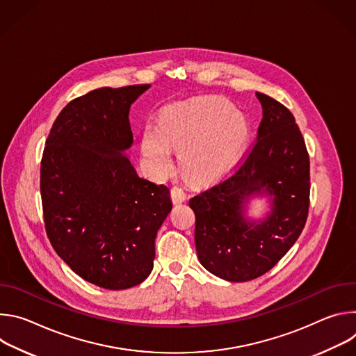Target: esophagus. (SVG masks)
Wrapping results in <instances>:
<instances>
[{"label":"esophagus","mask_w":356,"mask_h":356,"mask_svg":"<svg viewBox=\"0 0 356 356\" xmlns=\"http://www.w3.org/2000/svg\"><path fill=\"white\" fill-rule=\"evenodd\" d=\"M186 198H187V197H186V193H184L180 187L175 186V187L172 188V200H173L175 204H180V202H184Z\"/></svg>","instance_id":"34e87169"}]
</instances>
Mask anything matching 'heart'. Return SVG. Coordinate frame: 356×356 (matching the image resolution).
Instances as JSON below:
<instances>
[{
    "label": "heart",
    "mask_w": 356,
    "mask_h": 356,
    "mask_svg": "<svg viewBox=\"0 0 356 356\" xmlns=\"http://www.w3.org/2000/svg\"><path fill=\"white\" fill-rule=\"evenodd\" d=\"M246 136L242 117L218 98L200 99L163 115L159 127L147 124L142 134V156L155 179L173 168L172 148L181 149L183 172L195 181L221 176L235 161Z\"/></svg>",
    "instance_id": "1"
}]
</instances>
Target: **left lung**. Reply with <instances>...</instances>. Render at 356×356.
Wrapping results in <instances>:
<instances>
[{
    "label": "left lung",
    "mask_w": 356,
    "mask_h": 356,
    "mask_svg": "<svg viewBox=\"0 0 356 356\" xmlns=\"http://www.w3.org/2000/svg\"><path fill=\"white\" fill-rule=\"evenodd\" d=\"M257 97L264 110L257 142L224 180L188 201L198 261L228 282L270 270L300 236L310 206V159L296 120L272 97ZM255 195L270 197L262 220L244 217Z\"/></svg>",
    "instance_id": "obj_1"
}]
</instances>
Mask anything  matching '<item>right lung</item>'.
I'll list each match as a JSON object with an SVG mask.
<instances>
[{"instance_id":"add662e5","label":"right lung","mask_w":356,"mask_h":356,"mask_svg":"<svg viewBox=\"0 0 356 356\" xmlns=\"http://www.w3.org/2000/svg\"><path fill=\"white\" fill-rule=\"evenodd\" d=\"M150 84L101 87L60 111L46 139L40 194L47 238L66 265L108 290L142 283L154 269L170 190L138 176L125 150L129 108Z\"/></svg>"}]
</instances>
